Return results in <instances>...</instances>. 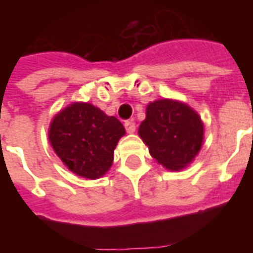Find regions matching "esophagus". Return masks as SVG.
Segmentation results:
<instances>
[{
    "instance_id": "obj_1",
    "label": "esophagus",
    "mask_w": 253,
    "mask_h": 253,
    "mask_svg": "<svg viewBox=\"0 0 253 253\" xmlns=\"http://www.w3.org/2000/svg\"><path fill=\"white\" fill-rule=\"evenodd\" d=\"M125 127H126L127 132H134V131H135V123H134L132 121L125 122Z\"/></svg>"
}]
</instances>
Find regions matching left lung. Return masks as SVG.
Wrapping results in <instances>:
<instances>
[{"label":"left lung","mask_w":253,"mask_h":253,"mask_svg":"<svg viewBox=\"0 0 253 253\" xmlns=\"http://www.w3.org/2000/svg\"><path fill=\"white\" fill-rule=\"evenodd\" d=\"M138 132L149 146L152 157L172 170L190 164L203 141V125L195 111L167 99L148 105L146 119Z\"/></svg>","instance_id":"left-lung-1"}]
</instances>
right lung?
<instances>
[{"label":"right lung","mask_w":253,"mask_h":253,"mask_svg":"<svg viewBox=\"0 0 253 253\" xmlns=\"http://www.w3.org/2000/svg\"><path fill=\"white\" fill-rule=\"evenodd\" d=\"M125 127L89 103H74L51 122L48 138L52 149L69 169L88 179L108 170Z\"/></svg>","instance_id":"1"}]
</instances>
